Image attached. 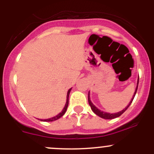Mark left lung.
Here are the masks:
<instances>
[{
    "mask_svg": "<svg viewBox=\"0 0 154 154\" xmlns=\"http://www.w3.org/2000/svg\"><path fill=\"white\" fill-rule=\"evenodd\" d=\"M138 82H139V77H138V79H137V87H136L135 93H134L133 96H132V99H131V100H130V103H129L128 105L125 108V109H123L122 111H119V112H117V113H114V114H110V113L104 112V111H100V110H99V109H98V108L95 107L94 104H93V103L91 102V98H90V92H89V93H88V103H89L90 106H91L92 111H93V112H94L95 114H96V115L99 116L100 117L103 118V119H114V118L119 117V116H121L122 114L123 113L125 112V111H126L127 109H128V108L129 106H130V104H131V103L132 102V100H133L134 98H135V96L136 92H137V87H138Z\"/></svg>",
    "mask_w": 154,
    "mask_h": 154,
    "instance_id": "8db88e82",
    "label": "left lung"
}]
</instances>
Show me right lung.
Listing matches in <instances>:
<instances>
[{"label":"right lung","instance_id":"right-lung-1","mask_svg":"<svg viewBox=\"0 0 154 154\" xmlns=\"http://www.w3.org/2000/svg\"><path fill=\"white\" fill-rule=\"evenodd\" d=\"M72 88H70L68 92H67V95H66V104H65L64 107H63L62 111H61V113H59L58 115L54 116V117L52 118H50V119H44L43 120L42 119L41 121H43V122H53V121H55V120H57L59 119V118H61V116H62L63 114H65V112L66 111V109H67V107H68V105H69V93H70V91H71Z\"/></svg>","mask_w":154,"mask_h":154}]
</instances>
